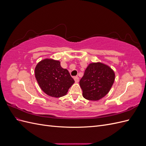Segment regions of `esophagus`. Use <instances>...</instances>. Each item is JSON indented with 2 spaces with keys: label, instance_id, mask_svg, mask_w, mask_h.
Masks as SVG:
<instances>
[{
  "label": "esophagus",
  "instance_id": "esophagus-1",
  "mask_svg": "<svg viewBox=\"0 0 146 146\" xmlns=\"http://www.w3.org/2000/svg\"><path fill=\"white\" fill-rule=\"evenodd\" d=\"M74 79L75 82H76V83H78V81H79V78H78V77H74Z\"/></svg>",
  "mask_w": 146,
  "mask_h": 146
}]
</instances>
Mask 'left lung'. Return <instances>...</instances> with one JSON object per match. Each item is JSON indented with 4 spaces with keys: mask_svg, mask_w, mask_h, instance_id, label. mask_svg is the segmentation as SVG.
<instances>
[{
    "mask_svg": "<svg viewBox=\"0 0 146 146\" xmlns=\"http://www.w3.org/2000/svg\"><path fill=\"white\" fill-rule=\"evenodd\" d=\"M114 78L115 74L108 66L102 63L90 64L79 82L83 98L94 101L103 98L111 89Z\"/></svg>",
    "mask_w": 146,
    "mask_h": 146,
    "instance_id": "8db88e82",
    "label": "left lung"
}]
</instances>
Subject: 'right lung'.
Instances as JSON below:
<instances>
[{"mask_svg":"<svg viewBox=\"0 0 146 146\" xmlns=\"http://www.w3.org/2000/svg\"><path fill=\"white\" fill-rule=\"evenodd\" d=\"M35 74L41 90L54 98L65 96L75 82L68 70L61 68L58 60L46 58L41 61L35 69Z\"/></svg>","mask_w":146,"mask_h":146,"instance_id":"add662e5","label":"right lung"}]
</instances>
